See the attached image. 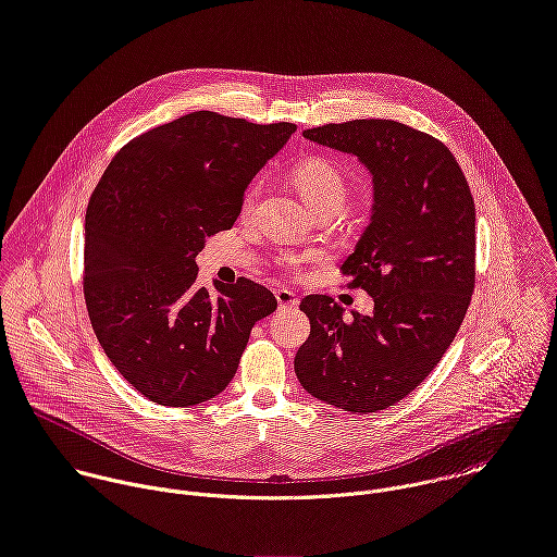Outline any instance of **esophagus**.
Instances as JSON below:
<instances>
[{
    "label": "esophagus",
    "instance_id": "1",
    "mask_svg": "<svg viewBox=\"0 0 557 557\" xmlns=\"http://www.w3.org/2000/svg\"><path fill=\"white\" fill-rule=\"evenodd\" d=\"M275 299H277L280 308H297V304H299L297 295L293 290H288V288H277L275 290Z\"/></svg>",
    "mask_w": 557,
    "mask_h": 557
}]
</instances>
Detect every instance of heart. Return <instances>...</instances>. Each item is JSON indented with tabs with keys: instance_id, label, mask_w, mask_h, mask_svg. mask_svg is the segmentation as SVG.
<instances>
[{
	"instance_id": "1",
	"label": "heart",
	"mask_w": 557,
	"mask_h": 557,
	"mask_svg": "<svg viewBox=\"0 0 557 557\" xmlns=\"http://www.w3.org/2000/svg\"><path fill=\"white\" fill-rule=\"evenodd\" d=\"M290 176L297 193L314 212L323 208L341 210L347 201V195H349L347 178L330 159L308 157L293 168ZM260 190H262L260 181L249 185V190L245 193V199H243V214H249L253 210L260 197Z\"/></svg>"
}]
</instances>
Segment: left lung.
Listing matches in <instances>:
<instances>
[{
  "label": "left lung",
  "instance_id": "left-lung-1",
  "mask_svg": "<svg viewBox=\"0 0 557 557\" xmlns=\"http://www.w3.org/2000/svg\"><path fill=\"white\" fill-rule=\"evenodd\" d=\"M354 154L372 174L374 203L341 271L374 299L372 314L343 319L325 295L299 308L310 336L295 374L317 400L379 413L409 396L450 347L474 290V201L453 152L394 120H351L304 131Z\"/></svg>",
  "mask_w": 557,
  "mask_h": 557
}]
</instances>
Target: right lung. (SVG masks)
<instances>
[{
    "instance_id": "add662e5",
    "label": "right lung",
    "mask_w": 557,
    "mask_h": 557,
    "mask_svg": "<svg viewBox=\"0 0 557 557\" xmlns=\"http://www.w3.org/2000/svg\"><path fill=\"white\" fill-rule=\"evenodd\" d=\"M195 111L131 139L85 219V301L117 372L148 400L193 407L234 379L251 327L277 308L247 277L197 286L206 240L232 230L247 185L295 133Z\"/></svg>"
}]
</instances>
